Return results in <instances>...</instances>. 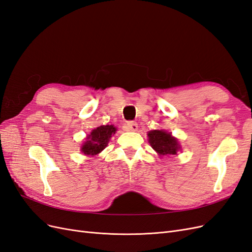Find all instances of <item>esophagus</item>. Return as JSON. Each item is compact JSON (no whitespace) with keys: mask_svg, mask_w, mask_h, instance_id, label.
<instances>
[{"mask_svg":"<svg viewBox=\"0 0 252 252\" xmlns=\"http://www.w3.org/2000/svg\"><path fill=\"white\" fill-rule=\"evenodd\" d=\"M126 127H127L128 131L135 132V131H137V129H138V125H137V123H135V121H127Z\"/></svg>","mask_w":252,"mask_h":252,"instance_id":"obj_1","label":"esophagus"}]
</instances>
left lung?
Instances as JSON below:
<instances>
[{
    "label": "left lung",
    "instance_id": "8db88e82",
    "mask_svg": "<svg viewBox=\"0 0 252 252\" xmlns=\"http://www.w3.org/2000/svg\"><path fill=\"white\" fill-rule=\"evenodd\" d=\"M149 142L151 147L155 150L160 156L176 155L180 150L178 139L167 133L164 129H154L148 133Z\"/></svg>",
    "mask_w": 252,
    "mask_h": 252
}]
</instances>
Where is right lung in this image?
Here are the masks:
<instances>
[{"instance_id":"right-lung-1","label":"right lung","mask_w":252,"mask_h":252,"mask_svg":"<svg viewBox=\"0 0 252 252\" xmlns=\"http://www.w3.org/2000/svg\"><path fill=\"white\" fill-rule=\"evenodd\" d=\"M117 131L116 126H100L96 127L91 132V134L87 137V141L80 148L85 155L87 156H96L107 147L110 138L114 135Z\"/></svg>"}]
</instances>
